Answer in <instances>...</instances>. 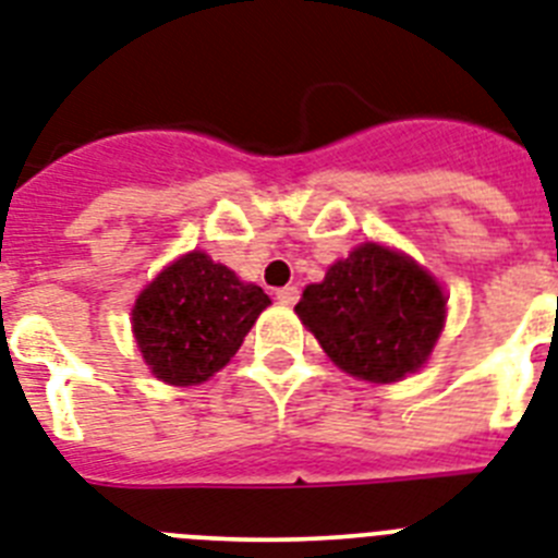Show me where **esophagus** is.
Instances as JSON below:
<instances>
[{
  "label": "esophagus",
  "instance_id": "obj_1",
  "mask_svg": "<svg viewBox=\"0 0 558 558\" xmlns=\"http://www.w3.org/2000/svg\"><path fill=\"white\" fill-rule=\"evenodd\" d=\"M276 299H279L282 305H296V302H299V288H293V284H284V288L276 290Z\"/></svg>",
  "mask_w": 558,
  "mask_h": 558
}]
</instances>
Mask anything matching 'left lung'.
I'll return each instance as SVG.
<instances>
[{"label": "left lung", "instance_id": "obj_1", "mask_svg": "<svg viewBox=\"0 0 558 558\" xmlns=\"http://www.w3.org/2000/svg\"><path fill=\"white\" fill-rule=\"evenodd\" d=\"M296 313L344 373L388 385L430 356L445 293L413 259L367 242L307 284Z\"/></svg>", "mask_w": 558, "mask_h": 558}]
</instances>
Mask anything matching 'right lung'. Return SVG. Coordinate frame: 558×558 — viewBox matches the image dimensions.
<instances>
[{"label":"right lung","mask_w":558,"mask_h":558,"mask_svg":"<svg viewBox=\"0 0 558 558\" xmlns=\"http://www.w3.org/2000/svg\"><path fill=\"white\" fill-rule=\"evenodd\" d=\"M259 284L193 251L142 290L133 307V336L142 356L168 385H199L222 371L265 307Z\"/></svg>","instance_id":"obj_1"}]
</instances>
